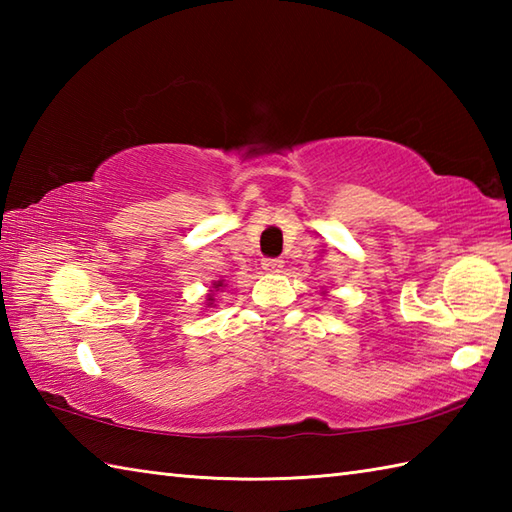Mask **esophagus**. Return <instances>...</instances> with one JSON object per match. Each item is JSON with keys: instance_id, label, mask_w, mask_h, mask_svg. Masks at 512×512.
<instances>
[{"instance_id": "obj_1", "label": "esophagus", "mask_w": 512, "mask_h": 512, "mask_svg": "<svg viewBox=\"0 0 512 512\" xmlns=\"http://www.w3.org/2000/svg\"><path fill=\"white\" fill-rule=\"evenodd\" d=\"M262 268L266 270V273H279V270L284 268V262H281L279 257H266L262 262Z\"/></svg>"}]
</instances>
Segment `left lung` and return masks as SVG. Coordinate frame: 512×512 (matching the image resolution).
Returning <instances> with one entry per match:
<instances>
[{
	"instance_id": "1",
	"label": "left lung",
	"mask_w": 512,
	"mask_h": 512,
	"mask_svg": "<svg viewBox=\"0 0 512 512\" xmlns=\"http://www.w3.org/2000/svg\"><path fill=\"white\" fill-rule=\"evenodd\" d=\"M321 295H323V297H325V290H323V292H321Z\"/></svg>"
}]
</instances>
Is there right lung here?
I'll return each mask as SVG.
<instances>
[{"instance_id":"1","label":"right lung","mask_w":512,"mask_h":512,"mask_svg":"<svg viewBox=\"0 0 512 512\" xmlns=\"http://www.w3.org/2000/svg\"><path fill=\"white\" fill-rule=\"evenodd\" d=\"M224 288H226L224 279H220V281H213L211 290L206 292V297H204V308H215V295H217V292H224Z\"/></svg>"}]
</instances>
